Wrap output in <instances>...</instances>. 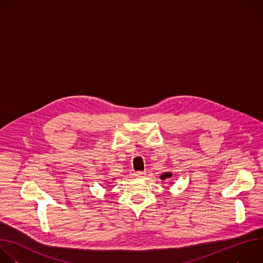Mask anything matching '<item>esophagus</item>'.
Segmentation results:
<instances>
[{
  "instance_id": "obj_1",
  "label": "esophagus",
  "mask_w": 263,
  "mask_h": 263,
  "mask_svg": "<svg viewBox=\"0 0 263 263\" xmlns=\"http://www.w3.org/2000/svg\"><path fill=\"white\" fill-rule=\"evenodd\" d=\"M134 176L136 178H143L145 176V171H136L134 172Z\"/></svg>"
}]
</instances>
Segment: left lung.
Instances as JSON below:
<instances>
[{
	"label": "left lung",
	"mask_w": 263,
	"mask_h": 263,
	"mask_svg": "<svg viewBox=\"0 0 263 263\" xmlns=\"http://www.w3.org/2000/svg\"><path fill=\"white\" fill-rule=\"evenodd\" d=\"M171 176L172 174L171 173H169V172H164L162 176H161V179L162 180H165V179H167V178H171Z\"/></svg>",
	"instance_id": "1"
}]
</instances>
